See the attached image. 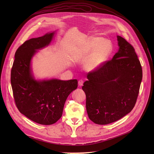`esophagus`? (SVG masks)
I'll return each instance as SVG.
<instances>
[{"mask_svg":"<svg viewBox=\"0 0 154 154\" xmlns=\"http://www.w3.org/2000/svg\"><path fill=\"white\" fill-rule=\"evenodd\" d=\"M83 84H84V80H83L80 79V80H79L78 84H79V87H81V86H82V85H83Z\"/></svg>","mask_w":154,"mask_h":154,"instance_id":"obj_1","label":"esophagus"}]
</instances>
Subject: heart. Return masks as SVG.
I'll use <instances>...</instances> for the list:
<instances>
[{
  "mask_svg": "<svg viewBox=\"0 0 154 154\" xmlns=\"http://www.w3.org/2000/svg\"><path fill=\"white\" fill-rule=\"evenodd\" d=\"M112 44L109 40L100 37H92L87 38L77 50L79 58L88 59L85 69L94 70L106 62L112 52Z\"/></svg>",
  "mask_w": 154,
  "mask_h": 154,
  "instance_id": "obj_1",
  "label": "heart"
}]
</instances>
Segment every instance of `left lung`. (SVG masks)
<instances>
[{"mask_svg":"<svg viewBox=\"0 0 154 154\" xmlns=\"http://www.w3.org/2000/svg\"><path fill=\"white\" fill-rule=\"evenodd\" d=\"M119 49L112 59L87 74L82 90L89 119L106 125L122 118L134 107L142 79V69L134 47L117 36Z\"/></svg>","mask_w":154,"mask_h":154,"instance_id":"1","label":"left lung"}]
</instances>
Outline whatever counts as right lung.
<instances>
[{"label":"right lung","instance_id":"add662e5","mask_svg":"<svg viewBox=\"0 0 154 154\" xmlns=\"http://www.w3.org/2000/svg\"><path fill=\"white\" fill-rule=\"evenodd\" d=\"M54 33L29 39L16 51L11 82L15 106L30 120L42 125H52L62 115L69 95L77 87V80H34L30 61L36 50L51 42Z\"/></svg>","mask_w":154,"mask_h":154}]
</instances>
